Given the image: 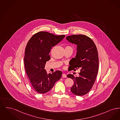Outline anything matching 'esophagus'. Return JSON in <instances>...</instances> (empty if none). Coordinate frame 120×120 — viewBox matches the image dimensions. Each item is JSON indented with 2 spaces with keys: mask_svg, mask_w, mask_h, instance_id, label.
Instances as JSON below:
<instances>
[{
  "mask_svg": "<svg viewBox=\"0 0 120 120\" xmlns=\"http://www.w3.org/2000/svg\"><path fill=\"white\" fill-rule=\"evenodd\" d=\"M62 77L63 78H66L67 76H66V75L65 73H63Z\"/></svg>",
  "mask_w": 120,
  "mask_h": 120,
  "instance_id": "esophagus-1",
  "label": "esophagus"
}]
</instances>
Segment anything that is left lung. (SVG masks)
<instances>
[{
	"label": "left lung",
	"mask_w": 120,
	"mask_h": 120,
	"mask_svg": "<svg viewBox=\"0 0 120 120\" xmlns=\"http://www.w3.org/2000/svg\"><path fill=\"white\" fill-rule=\"evenodd\" d=\"M66 39L77 45V55L69 63L70 70L81 69L78 77L71 74L67 76L74 81L70 90L74 94L82 96L88 93L95 81L99 65L97 49L93 40L85 35H72Z\"/></svg>",
	"instance_id": "8db88e82"
}]
</instances>
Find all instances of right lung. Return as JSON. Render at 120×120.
Returning <instances> with one entry per match:
<instances>
[{
	"mask_svg": "<svg viewBox=\"0 0 120 120\" xmlns=\"http://www.w3.org/2000/svg\"><path fill=\"white\" fill-rule=\"evenodd\" d=\"M64 35H55L45 31L38 32L30 38L26 45L24 64L27 75L34 89L38 93L50 91L61 78L62 72L57 70L47 73L45 64L50 59L52 47L60 42Z\"/></svg>",
	"mask_w": 120,
	"mask_h": 120,
	"instance_id": "1",
	"label": "right lung"
}]
</instances>
